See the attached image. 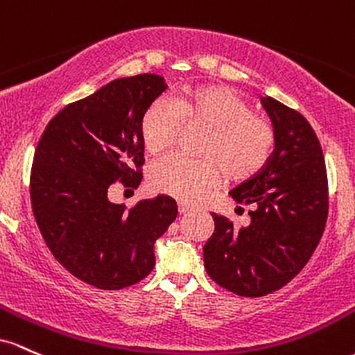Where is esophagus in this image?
I'll list each match as a JSON object with an SVG mask.
<instances>
[{
  "label": "esophagus",
  "instance_id": "34e87169",
  "mask_svg": "<svg viewBox=\"0 0 355 355\" xmlns=\"http://www.w3.org/2000/svg\"><path fill=\"white\" fill-rule=\"evenodd\" d=\"M178 209H179V213H181V214H186V213H189V211H193L194 208L191 205H188V202L179 201L178 202Z\"/></svg>",
  "mask_w": 355,
  "mask_h": 355
}]
</instances>
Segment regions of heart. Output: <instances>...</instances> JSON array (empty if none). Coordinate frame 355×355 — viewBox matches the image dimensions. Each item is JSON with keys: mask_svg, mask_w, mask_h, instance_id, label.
<instances>
[{"mask_svg": "<svg viewBox=\"0 0 355 355\" xmlns=\"http://www.w3.org/2000/svg\"><path fill=\"white\" fill-rule=\"evenodd\" d=\"M186 129H205L199 156L191 161L171 156L154 167L150 186L181 201H198L225 179L246 181L257 176L272 159L277 129L263 114L225 85H199L169 102L156 101L141 121L146 153L157 157L178 142Z\"/></svg>", "mask_w": 355, "mask_h": 355, "instance_id": "obj_1", "label": "heart"}]
</instances>
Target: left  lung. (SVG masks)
<instances>
[{"instance_id":"left-lung-1","label":"left lung","mask_w":355,"mask_h":355,"mask_svg":"<svg viewBox=\"0 0 355 355\" xmlns=\"http://www.w3.org/2000/svg\"><path fill=\"white\" fill-rule=\"evenodd\" d=\"M277 129L272 159L230 196L252 205L250 225L211 214L202 248L209 278L240 297H265L295 278L315 252L329 214V182L320 142L309 121L272 97L261 98Z\"/></svg>"}]
</instances>
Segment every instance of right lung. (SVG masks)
Listing matches in <instances>:
<instances>
[{"label": "right lung", "mask_w": 355, "mask_h": 355, "mask_svg": "<svg viewBox=\"0 0 355 355\" xmlns=\"http://www.w3.org/2000/svg\"><path fill=\"white\" fill-rule=\"evenodd\" d=\"M166 89L154 73L112 80L63 107L35 149L30 198L40 233L58 263L95 288L144 280L154 241L178 216L169 196L132 208L109 201L115 182L135 189L142 181L141 121Z\"/></svg>", "instance_id": "right-lung-1"}]
</instances>
